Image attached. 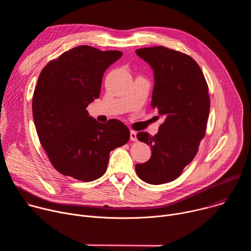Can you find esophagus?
Wrapping results in <instances>:
<instances>
[{"mask_svg":"<svg viewBox=\"0 0 251 251\" xmlns=\"http://www.w3.org/2000/svg\"><path fill=\"white\" fill-rule=\"evenodd\" d=\"M130 140L131 141H137V133L133 130L130 131Z\"/></svg>","mask_w":251,"mask_h":251,"instance_id":"obj_1","label":"esophagus"}]
</instances>
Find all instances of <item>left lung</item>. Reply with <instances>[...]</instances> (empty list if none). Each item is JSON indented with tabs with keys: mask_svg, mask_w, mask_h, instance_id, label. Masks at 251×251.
<instances>
[{
	"mask_svg": "<svg viewBox=\"0 0 251 251\" xmlns=\"http://www.w3.org/2000/svg\"><path fill=\"white\" fill-rule=\"evenodd\" d=\"M136 53L154 71L151 106L165 120L154 136L137 134L152 155L135 170L142 181L161 185L180 176L198 152L209 114L208 87L199 64L185 53L165 47L139 49Z\"/></svg>",
	"mask_w": 251,
	"mask_h": 251,
	"instance_id": "8db88e82",
	"label": "left lung"
}]
</instances>
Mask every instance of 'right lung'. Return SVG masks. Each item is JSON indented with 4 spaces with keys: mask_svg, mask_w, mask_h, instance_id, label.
Segmentation results:
<instances>
[{
    "mask_svg": "<svg viewBox=\"0 0 251 251\" xmlns=\"http://www.w3.org/2000/svg\"><path fill=\"white\" fill-rule=\"evenodd\" d=\"M121 56L119 50L79 46L42 70L32 97L33 121L52 166L64 176L96 180L106 172L110 152L129 140L121 121L99 123L86 110L99 97L104 71Z\"/></svg>",
    "mask_w": 251,
    "mask_h": 251,
    "instance_id": "obj_1",
    "label": "right lung"
}]
</instances>
